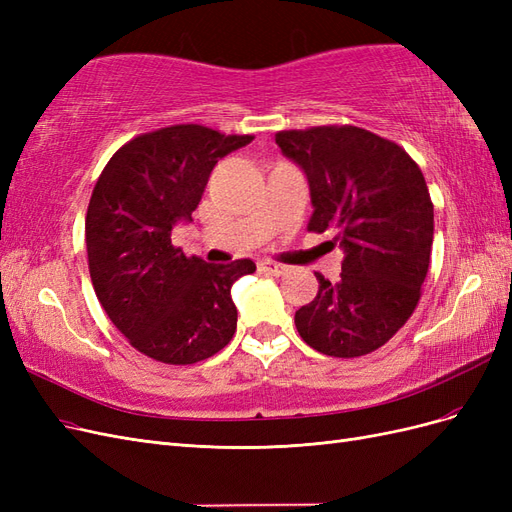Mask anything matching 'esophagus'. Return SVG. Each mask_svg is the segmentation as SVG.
Segmentation results:
<instances>
[{
    "label": "esophagus",
    "instance_id": "esophagus-1",
    "mask_svg": "<svg viewBox=\"0 0 512 512\" xmlns=\"http://www.w3.org/2000/svg\"><path fill=\"white\" fill-rule=\"evenodd\" d=\"M258 271L269 273V275H284L288 271V267L280 265V262H273V260H260L258 262Z\"/></svg>",
    "mask_w": 512,
    "mask_h": 512
}]
</instances>
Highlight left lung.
<instances>
[{
    "label": "left lung",
    "instance_id": "left-lung-1",
    "mask_svg": "<svg viewBox=\"0 0 512 512\" xmlns=\"http://www.w3.org/2000/svg\"><path fill=\"white\" fill-rule=\"evenodd\" d=\"M275 143L307 175L309 230H335L344 250L331 284L294 314L307 346L354 359L404 327L421 299L433 243V203L404 147L356 126L282 130Z\"/></svg>",
    "mask_w": 512,
    "mask_h": 512
}]
</instances>
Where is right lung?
<instances>
[{
    "label": "right lung",
    "mask_w": 512,
    "mask_h": 512,
    "mask_svg": "<svg viewBox=\"0 0 512 512\" xmlns=\"http://www.w3.org/2000/svg\"><path fill=\"white\" fill-rule=\"evenodd\" d=\"M252 138L200 123L138 134L113 153L91 192V284L130 346L153 361H205L237 331L230 286L256 265L247 258L207 265L173 245L170 230L192 218L218 160Z\"/></svg>",
    "instance_id": "right-lung-1"
}]
</instances>
